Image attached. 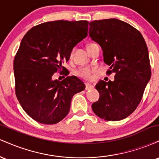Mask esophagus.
Returning a JSON list of instances; mask_svg holds the SVG:
<instances>
[{"label": "esophagus", "mask_w": 159, "mask_h": 159, "mask_svg": "<svg viewBox=\"0 0 159 159\" xmlns=\"http://www.w3.org/2000/svg\"><path fill=\"white\" fill-rule=\"evenodd\" d=\"M93 88V86L89 83H86L85 84V90H91V89Z\"/></svg>", "instance_id": "esophagus-1"}]
</instances>
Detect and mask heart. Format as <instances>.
Here are the masks:
<instances>
[{"mask_svg": "<svg viewBox=\"0 0 159 159\" xmlns=\"http://www.w3.org/2000/svg\"><path fill=\"white\" fill-rule=\"evenodd\" d=\"M75 73L78 77L84 78V79H89L90 78L91 73H92V70L88 67H81V68L78 69L75 72Z\"/></svg>", "mask_w": 159, "mask_h": 159, "instance_id": "heart-1", "label": "heart"}]
</instances>
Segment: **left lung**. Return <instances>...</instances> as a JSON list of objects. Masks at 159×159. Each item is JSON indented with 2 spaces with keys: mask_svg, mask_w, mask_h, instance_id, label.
I'll return each instance as SVG.
<instances>
[{
  "mask_svg": "<svg viewBox=\"0 0 159 159\" xmlns=\"http://www.w3.org/2000/svg\"><path fill=\"white\" fill-rule=\"evenodd\" d=\"M89 36L101 46L103 60L110 66L107 74L114 80L99 81V98L92 109L108 121L126 118L141 101L151 77L149 52L143 36L132 25L116 19L91 21Z\"/></svg>",
  "mask_w": 159,
  "mask_h": 159,
  "instance_id": "1",
  "label": "left lung"
}]
</instances>
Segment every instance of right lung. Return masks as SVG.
Masks as SVG:
<instances>
[{"mask_svg": "<svg viewBox=\"0 0 159 159\" xmlns=\"http://www.w3.org/2000/svg\"><path fill=\"white\" fill-rule=\"evenodd\" d=\"M88 23L48 21L32 27L21 40L13 63L16 94L24 111L36 121L59 123L68 114L74 95L85 89L75 76L61 81L52 76L66 69L62 63L87 37Z\"/></svg>", "mask_w": 159, "mask_h": 159, "instance_id": "1", "label": "right lung"}]
</instances>
